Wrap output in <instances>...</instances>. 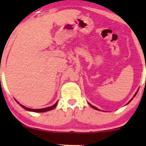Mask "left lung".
I'll return each mask as SVG.
<instances>
[{"instance_id": "8db88e82", "label": "left lung", "mask_w": 146, "mask_h": 146, "mask_svg": "<svg viewBox=\"0 0 146 146\" xmlns=\"http://www.w3.org/2000/svg\"><path fill=\"white\" fill-rule=\"evenodd\" d=\"M137 92H138V90H137V91L136 92V93H135V95H134V97H135V96H136V95L137 94ZM132 99H133V98H132L131 99V100H130V101H129V102H131V100H132ZM129 102H128V103H129ZM89 104V105L90 106H91V107H92V108H94V109H95V110H98V108H96V107L93 106H92L91 104Z\"/></svg>"}]
</instances>
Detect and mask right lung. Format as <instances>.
Wrapping results in <instances>:
<instances>
[{
	"label": "right lung",
	"instance_id": "add662e5",
	"mask_svg": "<svg viewBox=\"0 0 146 146\" xmlns=\"http://www.w3.org/2000/svg\"><path fill=\"white\" fill-rule=\"evenodd\" d=\"M18 104H19V103H18ZM57 104H58V102H57L54 105L48 107V108H41V109H32V108H27V107H25V106H23V105H21V104H20V105H21V106L23 107V108H24V109L27 110H29V111H32V112H36V113H43V112L48 111V110H51L54 109V108L56 107Z\"/></svg>",
	"mask_w": 146,
	"mask_h": 146
}]
</instances>
